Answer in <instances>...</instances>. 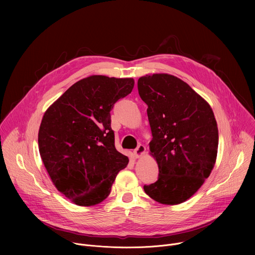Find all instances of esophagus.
Returning <instances> with one entry per match:
<instances>
[{"label": "esophagus", "instance_id": "1", "mask_svg": "<svg viewBox=\"0 0 255 255\" xmlns=\"http://www.w3.org/2000/svg\"><path fill=\"white\" fill-rule=\"evenodd\" d=\"M145 151H146V147H145L143 144H139L138 147L134 150V156L136 158H139L145 153Z\"/></svg>", "mask_w": 255, "mask_h": 255}]
</instances>
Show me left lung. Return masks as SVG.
Returning a JSON list of instances; mask_svg holds the SVG:
<instances>
[{
  "label": "left lung",
  "instance_id": "8db88e82",
  "mask_svg": "<svg viewBox=\"0 0 255 255\" xmlns=\"http://www.w3.org/2000/svg\"><path fill=\"white\" fill-rule=\"evenodd\" d=\"M137 85L140 98L148 106L149 153L159 170L158 179L144 186V192L160 204H181L197 193L214 168L219 133L213 110L174 76L146 75Z\"/></svg>",
  "mask_w": 255,
  "mask_h": 255
}]
</instances>
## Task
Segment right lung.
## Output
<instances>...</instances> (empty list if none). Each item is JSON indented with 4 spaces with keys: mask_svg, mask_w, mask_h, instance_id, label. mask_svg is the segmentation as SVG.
<instances>
[{
    "mask_svg": "<svg viewBox=\"0 0 255 255\" xmlns=\"http://www.w3.org/2000/svg\"><path fill=\"white\" fill-rule=\"evenodd\" d=\"M134 80L91 76L66 90L43 115L38 145L55 188L79 206H95L111 192L129 162L115 148L110 111Z\"/></svg>",
    "mask_w": 255,
    "mask_h": 255,
    "instance_id": "obj_1",
    "label": "right lung"
}]
</instances>
